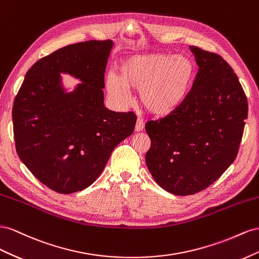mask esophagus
<instances>
[{
  "label": "esophagus",
  "mask_w": 259,
  "mask_h": 259,
  "mask_svg": "<svg viewBox=\"0 0 259 259\" xmlns=\"http://www.w3.org/2000/svg\"><path fill=\"white\" fill-rule=\"evenodd\" d=\"M136 131L137 132H140V131H143V129H144V123H143V120L142 119H139L137 120V123H136Z\"/></svg>",
  "instance_id": "1"
}]
</instances>
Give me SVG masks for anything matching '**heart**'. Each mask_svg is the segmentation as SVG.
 Returning a JSON list of instances; mask_svg holds the SVG:
<instances>
[{"instance_id":"obj_1","label":"heart","mask_w":259,"mask_h":259,"mask_svg":"<svg viewBox=\"0 0 259 259\" xmlns=\"http://www.w3.org/2000/svg\"><path fill=\"white\" fill-rule=\"evenodd\" d=\"M118 76L109 73L106 89L117 104L131 100L129 88L140 90L142 104L155 115H168L188 97L194 69L189 58L169 54L134 55L122 60Z\"/></svg>"}]
</instances>
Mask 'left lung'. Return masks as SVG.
<instances>
[{
	"label": "left lung",
	"mask_w": 259,
	"mask_h": 259,
	"mask_svg": "<svg viewBox=\"0 0 259 259\" xmlns=\"http://www.w3.org/2000/svg\"><path fill=\"white\" fill-rule=\"evenodd\" d=\"M198 71L182 104L145 130L147 168L159 187L175 195L208 188L234 161L247 119V99L223 57L190 47Z\"/></svg>",
	"instance_id": "obj_1"
}]
</instances>
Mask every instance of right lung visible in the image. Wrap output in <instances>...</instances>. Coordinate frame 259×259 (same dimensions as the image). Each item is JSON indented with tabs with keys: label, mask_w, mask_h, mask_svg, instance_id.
Listing matches in <instances>:
<instances>
[{
	"label": "right lung",
	"mask_w": 259,
	"mask_h": 259,
	"mask_svg": "<svg viewBox=\"0 0 259 259\" xmlns=\"http://www.w3.org/2000/svg\"><path fill=\"white\" fill-rule=\"evenodd\" d=\"M112 40L69 44L35 62L14 100L16 152L30 172L51 190L70 194L88 188L113 150L132 135L135 113L104 106V73ZM60 72L84 84L65 94Z\"/></svg>",
	"instance_id": "1"
}]
</instances>
